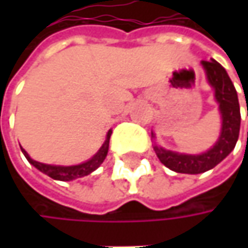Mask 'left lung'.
<instances>
[{
	"mask_svg": "<svg viewBox=\"0 0 248 248\" xmlns=\"http://www.w3.org/2000/svg\"><path fill=\"white\" fill-rule=\"evenodd\" d=\"M202 64L207 74V80L215 91L222 128L214 146L202 155H184L155 146L158 160L167 168L181 174H202L214 168L233 150L240 131V106L233 82L231 81L226 70L214 59L202 61Z\"/></svg>",
	"mask_w": 248,
	"mask_h": 248,
	"instance_id": "obj_1",
	"label": "left lung"
}]
</instances>
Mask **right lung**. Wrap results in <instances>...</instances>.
Segmentation results:
<instances>
[{
    "label": "right lung",
    "mask_w": 248,
    "mask_h": 248,
    "mask_svg": "<svg viewBox=\"0 0 248 248\" xmlns=\"http://www.w3.org/2000/svg\"><path fill=\"white\" fill-rule=\"evenodd\" d=\"M110 135H111V129L108 132L106 135V140L102 145V148L98 150V153L90 158L88 161L82 163V164H77V166H51V164H44V163H38L27 155V152L22 148L24 157L27 158V161L30 164H33L37 170H40L41 172L46 174L48 176H51L52 179H58V181H73L76 178H81V176L90 175L91 172H93L98 167L103 163V160L108 156L109 152V140Z\"/></svg>",
    "instance_id": "right-lung-1"
}]
</instances>
